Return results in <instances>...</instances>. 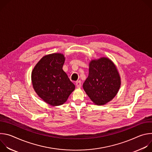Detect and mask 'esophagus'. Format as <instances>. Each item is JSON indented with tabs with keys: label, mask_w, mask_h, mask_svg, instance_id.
Returning <instances> with one entry per match:
<instances>
[{
	"label": "esophagus",
	"mask_w": 152,
	"mask_h": 152,
	"mask_svg": "<svg viewBox=\"0 0 152 152\" xmlns=\"http://www.w3.org/2000/svg\"><path fill=\"white\" fill-rule=\"evenodd\" d=\"M76 87L79 88L81 87V82L80 81H77L76 82Z\"/></svg>",
	"instance_id": "34e87169"
}]
</instances>
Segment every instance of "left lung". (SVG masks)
<instances>
[{"label": "left lung", "instance_id": "8db88e82", "mask_svg": "<svg viewBox=\"0 0 152 152\" xmlns=\"http://www.w3.org/2000/svg\"><path fill=\"white\" fill-rule=\"evenodd\" d=\"M121 77L114 63L101 57L89 63V75L83 88L96 104L103 105L112 100L118 92Z\"/></svg>", "mask_w": 152, "mask_h": 152}]
</instances>
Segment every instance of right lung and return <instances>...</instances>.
<instances>
[{
  "label": "right lung",
  "mask_w": 152,
  "mask_h": 152,
  "mask_svg": "<svg viewBox=\"0 0 152 152\" xmlns=\"http://www.w3.org/2000/svg\"><path fill=\"white\" fill-rule=\"evenodd\" d=\"M65 59L64 55L59 53L45 55L32 72V83L35 93L52 106L63 104L75 89V85L62 70Z\"/></svg>",
  "instance_id": "right-lung-1"
}]
</instances>
